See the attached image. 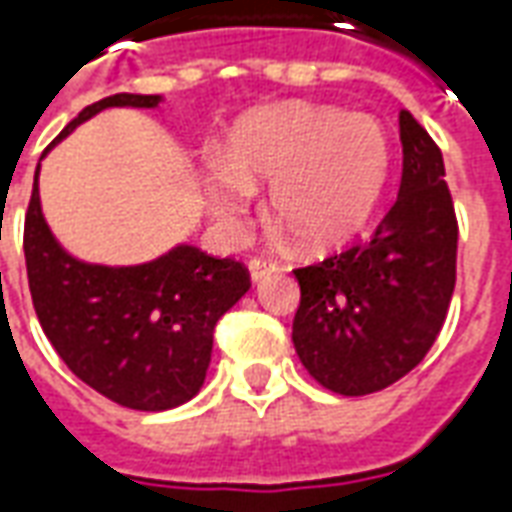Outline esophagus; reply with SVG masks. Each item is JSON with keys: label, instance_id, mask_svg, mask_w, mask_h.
<instances>
[{"label": "esophagus", "instance_id": "1", "mask_svg": "<svg viewBox=\"0 0 512 512\" xmlns=\"http://www.w3.org/2000/svg\"><path fill=\"white\" fill-rule=\"evenodd\" d=\"M277 268H279L277 263H274V260H266V257H252V260H249V274H252V279H255V282L271 277Z\"/></svg>", "mask_w": 512, "mask_h": 512}]
</instances>
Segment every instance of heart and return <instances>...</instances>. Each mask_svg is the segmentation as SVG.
Returning a JSON list of instances; mask_svg holds the SVG:
<instances>
[{"label": "heart", "mask_w": 512, "mask_h": 512, "mask_svg": "<svg viewBox=\"0 0 512 512\" xmlns=\"http://www.w3.org/2000/svg\"><path fill=\"white\" fill-rule=\"evenodd\" d=\"M392 167L384 126L337 106L285 104L238 120L224 156L205 169V197L227 227L244 222L252 189L268 186L274 222L307 252H329L365 230Z\"/></svg>", "instance_id": "1"}]
</instances>
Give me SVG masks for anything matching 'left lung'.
<instances>
[{
    "instance_id": "obj_1",
    "label": "left lung",
    "mask_w": 512,
    "mask_h": 512,
    "mask_svg": "<svg viewBox=\"0 0 512 512\" xmlns=\"http://www.w3.org/2000/svg\"><path fill=\"white\" fill-rule=\"evenodd\" d=\"M400 142V191L376 233L293 271L296 354L337 395L381 392L411 373L436 343L455 290L458 219L444 158L406 109Z\"/></svg>"
}]
</instances>
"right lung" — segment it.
<instances>
[{
  "mask_svg": "<svg viewBox=\"0 0 512 512\" xmlns=\"http://www.w3.org/2000/svg\"><path fill=\"white\" fill-rule=\"evenodd\" d=\"M158 101V95H109L82 109L54 142L106 106L153 109ZM24 257L32 304L54 351L98 395L136 411H167L200 392L213 329L252 285L244 263L197 246H175L142 266L76 260L54 241L40 213L38 175L24 219Z\"/></svg>",
  "mask_w": 512,
  "mask_h": 512,
  "instance_id": "right-lung-1",
  "label": "right lung"
}]
</instances>
